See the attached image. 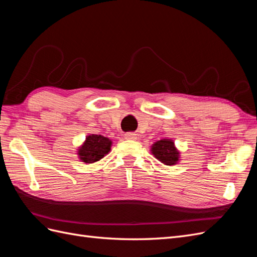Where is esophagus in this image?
Here are the masks:
<instances>
[{"label": "esophagus", "mask_w": 257, "mask_h": 257, "mask_svg": "<svg viewBox=\"0 0 257 257\" xmlns=\"http://www.w3.org/2000/svg\"><path fill=\"white\" fill-rule=\"evenodd\" d=\"M124 137H125V139H136V136H135V134H133V133H126L125 135H124Z\"/></svg>", "instance_id": "34e87169"}]
</instances>
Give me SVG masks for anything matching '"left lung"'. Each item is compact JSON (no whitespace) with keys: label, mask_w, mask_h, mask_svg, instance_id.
I'll return each instance as SVG.
<instances>
[{"label":"left lung","mask_w":257,"mask_h":257,"mask_svg":"<svg viewBox=\"0 0 257 257\" xmlns=\"http://www.w3.org/2000/svg\"><path fill=\"white\" fill-rule=\"evenodd\" d=\"M151 150L154 157L165 165H174L179 161V152L172 139H162L157 142Z\"/></svg>","instance_id":"left-lung-1"}]
</instances>
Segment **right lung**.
I'll use <instances>...</instances> for the list:
<instances>
[{"mask_svg": "<svg viewBox=\"0 0 257 257\" xmlns=\"http://www.w3.org/2000/svg\"><path fill=\"white\" fill-rule=\"evenodd\" d=\"M111 141L102 135H89L84 144L79 148L78 155L84 163H94L104 158L110 151Z\"/></svg>", "mask_w": 257, "mask_h": 257, "instance_id": "obj_1", "label": "right lung"}]
</instances>
